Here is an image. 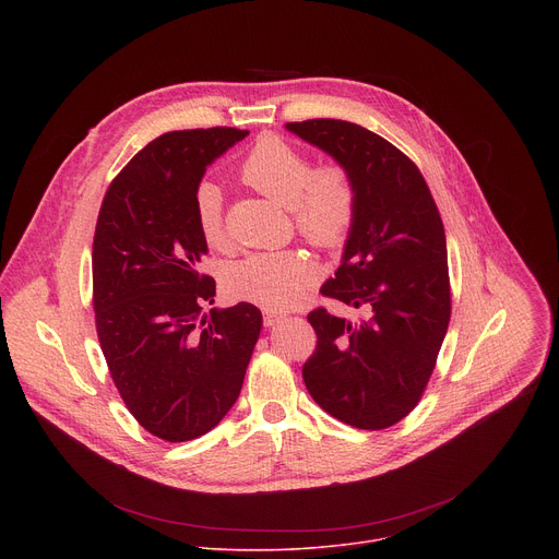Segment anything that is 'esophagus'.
<instances>
[{"label": "esophagus", "mask_w": 559, "mask_h": 559, "mask_svg": "<svg viewBox=\"0 0 559 559\" xmlns=\"http://www.w3.org/2000/svg\"><path fill=\"white\" fill-rule=\"evenodd\" d=\"M283 313H278V311H272V309H267V311H263V323H265V328H274V325H278L281 321H283Z\"/></svg>", "instance_id": "esophagus-1"}]
</instances>
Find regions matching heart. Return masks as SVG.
I'll return each mask as SVG.
<instances>
[{
	"label": "heart",
	"mask_w": 559,
	"mask_h": 559,
	"mask_svg": "<svg viewBox=\"0 0 559 559\" xmlns=\"http://www.w3.org/2000/svg\"><path fill=\"white\" fill-rule=\"evenodd\" d=\"M241 179L267 199L292 207L296 229L309 243L336 248L356 216V190L338 166L313 168L311 158L278 136H263L238 168ZM194 218L203 241L223 248V197L203 181L194 192ZM316 278V265L292 250L254 252L225 270V289L267 309H289Z\"/></svg>",
	"instance_id": "1"
}]
</instances>
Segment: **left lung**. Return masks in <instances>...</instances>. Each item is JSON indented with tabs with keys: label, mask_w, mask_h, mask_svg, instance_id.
Here are the masks:
<instances>
[{
	"label": "left lung",
	"mask_w": 559,
	"mask_h": 559,
	"mask_svg": "<svg viewBox=\"0 0 559 559\" xmlns=\"http://www.w3.org/2000/svg\"><path fill=\"white\" fill-rule=\"evenodd\" d=\"M349 175L356 216L341 267L321 292L367 318L313 309L318 343L302 380L318 407L356 429H386L420 401L449 316L447 238L420 170L376 132L341 119L285 123Z\"/></svg>",
	"instance_id": "8db88e82"
}]
</instances>
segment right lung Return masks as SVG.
Wrapping results in <instances>:
<instances>
[{"label":"right lung","instance_id":"1","mask_svg":"<svg viewBox=\"0 0 559 559\" xmlns=\"http://www.w3.org/2000/svg\"><path fill=\"white\" fill-rule=\"evenodd\" d=\"M248 130H175L150 141L110 183L93 243V305L110 376L136 423L168 442L214 429L241 393L263 316L210 309L207 243L194 218L205 168Z\"/></svg>","mask_w":559,"mask_h":559}]
</instances>
